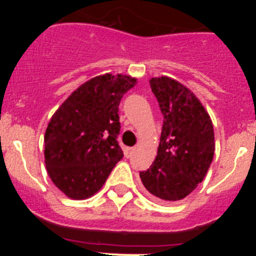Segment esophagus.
I'll return each mask as SVG.
<instances>
[{"label":"esophagus","instance_id":"obj_1","mask_svg":"<svg viewBox=\"0 0 256 256\" xmlns=\"http://www.w3.org/2000/svg\"><path fill=\"white\" fill-rule=\"evenodd\" d=\"M134 152H135V147H126V148H125V156L128 158V157L132 156Z\"/></svg>","mask_w":256,"mask_h":256}]
</instances>
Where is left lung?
Listing matches in <instances>:
<instances>
[{
  "instance_id": "8db88e82",
  "label": "left lung",
  "mask_w": 256,
  "mask_h": 256,
  "mask_svg": "<svg viewBox=\"0 0 256 256\" xmlns=\"http://www.w3.org/2000/svg\"><path fill=\"white\" fill-rule=\"evenodd\" d=\"M164 116L157 156L140 172L154 198L176 202L187 197L207 174L214 154V131L208 112L184 85L161 76L150 80Z\"/></svg>"
}]
</instances>
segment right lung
<instances>
[{
  "instance_id": "obj_1",
  "label": "right lung",
  "mask_w": 256,
  "mask_h": 256,
  "mask_svg": "<svg viewBox=\"0 0 256 256\" xmlns=\"http://www.w3.org/2000/svg\"><path fill=\"white\" fill-rule=\"evenodd\" d=\"M136 79L95 76L79 86L52 116L44 135L46 166L69 198L95 194L124 154L118 146L121 98Z\"/></svg>"
}]
</instances>
